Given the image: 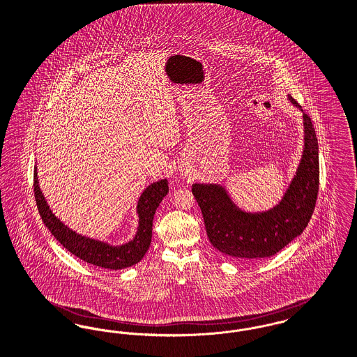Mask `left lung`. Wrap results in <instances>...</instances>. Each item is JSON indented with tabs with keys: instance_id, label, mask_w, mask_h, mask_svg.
Segmentation results:
<instances>
[{
	"instance_id": "1",
	"label": "left lung",
	"mask_w": 357,
	"mask_h": 357,
	"mask_svg": "<svg viewBox=\"0 0 357 357\" xmlns=\"http://www.w3.org/2000/svg\"><path fill=\"white\" fill-rule=\"evenodd\" d=\"M294 106L301 105L289 96ZM302 110V109H301ZM305 147L301 163L282 201L273 209L248 213L237 208L221 185L194 183L211 245L233 259H263L283 250L307 227L319 186L318 140L303 113Z\"/></svg>"
}]
</instances>
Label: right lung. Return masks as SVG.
<instances>
[{
  "label": "right lung",
  "mask_w": 357,
  "mask_h": 357,
  "mask_svg": "<svg viewBox=\"0 0 357 357\" xmlns=\"http://www.w3.org/2000/svg\"><path fill=\"white\" fill-rule=\"evenodd\" d=\"M33 191L36 205L44 221V225L67 251L71 252L86 263L107 270H121L139 263L148 251L152 238L153 215L162 199L167 195L168 182L167 179L153 182L143 191L137 202V231L133 240L123 245H110L107 243L86 237L64 225L63 222L51 211L43 195L42 190L39 188L36 167L33 174Z\"/></svg>",
  "instance_id": "add662e5"
}]
</instances>
